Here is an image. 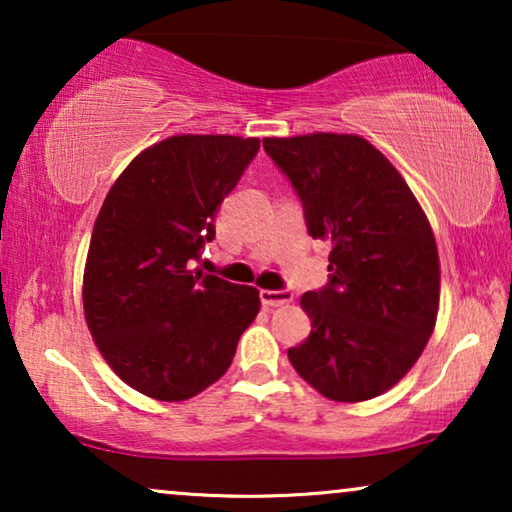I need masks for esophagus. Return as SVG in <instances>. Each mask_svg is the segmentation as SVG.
<instances>
[{
    "label": "esophagus",
    "instance_id": "34e87169",
    "mask_svg": "<svg viewBox=\"0 0 512 512\" xmlns=\"http://www.w3.org/2000/svg\"><path fill=\"white\" fill-rule=\"evenodd\" d=\"M291 300H293V293L289 289H282V291L263 289L261 291V303L265 307H282L286 303H291Z\"/></svg>",
    "mask_w": 512,
    "mask_h": 512
}]
</instances>
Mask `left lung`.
Segmentation results:
<instances>
[{
    "instance_id": "1",
    "label": "left lung",
    "mask_w": 512,
    "mask_h": 512,
    "mask_svg": "<svg viewBox=\"0 0 512 512\" xmlns=\"http://www.w3.org/2000/svg\"><path fill=\"white\" fill-rule=\"evenodd\" d=\"M303 202L307 233L331 242L328 284L300 298L312 333L296 373L340 403L389 391L424 352L440 298L431 226L396 167L359 135L265 137Z\"/></svg>"
}]
</instances>
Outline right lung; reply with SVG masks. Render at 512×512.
<instances>
[{
    "label": "right lung",
    "instance_id": "obj_1",
    "mask_svg": "<svg viewBox=\"0 0 512 512\" xmlns=\"http://www.w3.org/2000/svg\"><path fill=\"white\" fill-rule=\"evenodd\" d=\"M256 137L174 135L139 153L97 214L83 312L111 370L139 394L186 401L233 363L256 319L254 286L191 270Z\"/></svg>",
    "mask_w": 512,
    "mask_h": 512
}]
</instances>
